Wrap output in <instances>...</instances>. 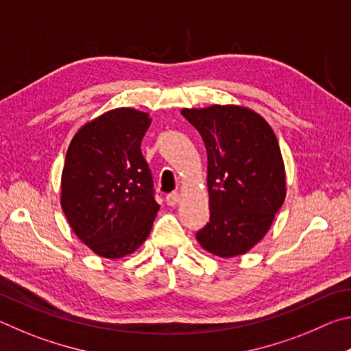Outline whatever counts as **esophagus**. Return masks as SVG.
<instances>
[{"mask_svg":"<svg viewBox=\"0 0 351 351\" xmlns=\"http://www.w3.org/2000/svg\"><path fill=\"white\" fill-rule=\"evenodd\" d=\"M180 199L181 198H180V193H178V192H171V193L167 195V197H165V201H167V204L171 206V207L180 203Z\"/></svg>","mask_w":351,"mask_h":351,"instance_id":"1","label":"esophagus"}]
</instances>
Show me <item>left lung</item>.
Wrapping results in <instances>:
<instances>
[{
	"mask_svg": "<svg viewBox=\"0 0 351 351\" xmlns=\"http://www.w3.org/2000/svg\"><path fill=\"white\" fill-rule=\"evenodd\" d=\"M207 152L210 221L199 246L219 258L251 251L268 234L287 197V175L274 130L243 105L182 108Z\"/></svg>",
	"mask_w": 351,
	"mask_h": 351,
	"instance_id": "left-lung-1",
	"label": "left lung"
}]
</instances>
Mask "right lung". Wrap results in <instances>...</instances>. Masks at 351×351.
<instances>
[{"label": "right lung", "instance_id": "obj_1", "mask_svg": "<svg viewBox=\"0 0 351 351\" xmlns=\"http://www.w3.org/2000/svg\"><path fill=\"white\" fill-rule=\"evenodd\" d=\"M152 117L116 108L94 117L71 139L60 204L71 229L99 257L133 254L150 235L159 204L141 141Z\"/></svg>", "mask_w": 351, "mask_h": 351}]
</instances>
